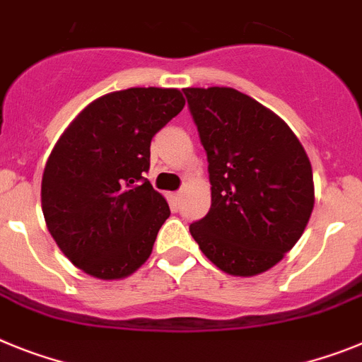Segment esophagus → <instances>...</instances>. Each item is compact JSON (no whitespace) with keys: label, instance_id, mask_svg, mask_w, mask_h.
Instances as JSON below:
<instances>
[{"label":"esophagus","instance_id":"1","mask_svg":"<svg viewBox=\"0 0 362 362\" xmlns=\"http://www.w3.org/2000/svg\"><path fill=\"white\" fill-rule=\"evenodd\" d=\"M180 199H182L180 191H178V193H171V194H169V202H171L173 207H178V204H180Z\"/></svg>","mask_w":362,"mask_h":362}]
</instances>
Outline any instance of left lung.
<instances>
[{
	"label": "left lung",
	"instance_id": "left-lung-1",
	"mask_svg": "<svg viewBox=\"0 0 362 362\" xmlns=\"http://www.w3.org/2000/svg\"><path fill=\"white\" fill-rule=\"evenodd\" d=\"M207 155L211 207L189 226L204 255L235 276L273 268L313 211L312 163L284 120L231 87H187Z\"/></svg>",
	"mask_w": 362,
	"mask_h": 362
}]
</instances>
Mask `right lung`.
<instances>
[{"instance_id": "obj_1", "label": "right lung", "mask_w": 362, "mask_h": 362, "mask_svg": "<svg viewBox=\"0 0 362 362\" xmlns=\"http://www.w3.org/2000/svg\"><path fill=\"white\" fill-rule=\"evenodd\" d=\"M178 89L131 87L94 100L72 120L47 160V228L76 268L124 279L149 259L171 215L149 171L151 140L184 109Z\"/></svg>"}]
</instances>
